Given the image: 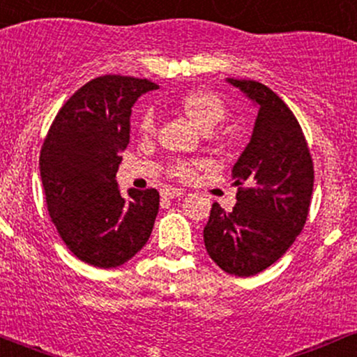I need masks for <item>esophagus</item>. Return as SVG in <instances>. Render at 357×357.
<instances>
[{"label": "esophagus", "instance_id": "34e87169", "mask_svg": "<svg viewBox=\"0 0 357 357\" xmlns=\"http://www.w3.org/2000/svg\"><path fill=\"white\" fill-rule=\"evenodd\" d=\"M184 195L183 190H179V188H166V190L161 191V196L166 199H174V198H181Z\"/></svg>", "mask_w": 357, "mask_h": 357}]
</instances>
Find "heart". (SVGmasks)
Returning <instances> with one entry per match:
<instances>
[{
	"instance_id": "heart-1",
	"label": "heart",
	"mask_w": 357,
	"mask_h": 357,
	"mask_svg": "<svg viewBox=\"0 0 357 357\" xmlns=\"http://www.w3.org/2000/svg\"><path fill=\"white\" fill-rule=\"evenodd\" d=\"M178 104L183 112L204 130H211L227 116L225 102L215 92H208V90H191V92L184 93ZM139 130L142 134H153L155 130V114L151 109L142 114L141 121H139ZM198 166L199 165L196 162L176 161L169 166V174L179 179H191Z\"/></svg>"
}]
</instances>
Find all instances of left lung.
<instances>
[{"label": "left lung", "mask_w": 357, "mask_h": 357, "mask_svg": "<svg viewBox=\"0 0 357 357\" xmlns=\"http://www.w3.org/2000/svg\"><path fill=\"white\" fill-rule=\"evenodd\" d=\"M258 105L252 139L233 166L236 204L213 203L203 230L208 255L230 275L250 277L275 264L304 228L314 165L301 124L267 85L227 79Z\"/></svg>", "instance_id": "8db88e82"}]
</instances>
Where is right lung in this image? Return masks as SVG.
<instances>
[{
	"label": "right lung",
	"mask_w": 357,
	"mask_h": 357,
	"mask_svg": "<svg viewBox=\"0 0 357 357\" xmlns=\"http://www.w3.org/2000/svg\"><path fill=\"white\" fill-rule=\"evenodd\" d=\"M158 85L104 75L63 104L40 153L45 199L61 240L79 260L99 268L126 264L149 240L159 192L121 196L116 174L129 144L130 107Z\"/></svg>",
	"instance_id": "1"
}]
</instances>
